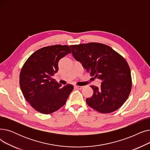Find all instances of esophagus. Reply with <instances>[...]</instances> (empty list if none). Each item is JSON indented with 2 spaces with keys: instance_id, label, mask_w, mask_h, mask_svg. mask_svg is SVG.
Wrapping results in <instances>:
<instances>
[{
  "instance_id": "1",
  "label": "esophagus",
  "mask_w": 150,
  "mask_h": 150,
  "mask_svg": "<svg viewBox=\"0 0 150 150\" xmlns=\"http://www.w3.org/2000/svg\"><path fill=\"white\" fill-rule=\"evenodd\" d=\"M75 88H76L78 89H81L83 88V86H75Z\"/></svg>"
}]
</instances>
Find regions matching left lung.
<instances>
[{
	"label": "left lung",
	"instance_id": "left-lung-1",
	"mask_svg": "<svg viewBox=\"0 0 150 150\" xmlns=\"http://www.w3.org/2000/svg\"><path fill=\"white\" fill-rule=\"evenodd\" d=\"M79 61L93 78L101 80L100 88L91 86L93 95L86 98L92 109L103 114L120 108L132 88L131 70L125 58L111 47L98 42L69 45Z\"/></svg>",
	"mask_w": 150,
	"mask_h": 150
}]
</instances>
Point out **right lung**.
I'll use <instances>...</instances> for the list:
<instances>
[{"mask_svg": "<svg viewBox=\"0 0 150 150\" xmlns=\"http://www.w3.org/2000/svg\"><path fill=\"white\" fill-rule=\"evenodd\" d=\"M67 45L44 47L36 50L23 65L19 75L21 89L28 103L39 112L49 114L64 106L74 86L61 84L52 78L59 61L70 53Z\"/></svg>", "mask_w": 150, "mask_h": 150, "instance_id": "obj_1", "label": "right lung"}]
</instances>
